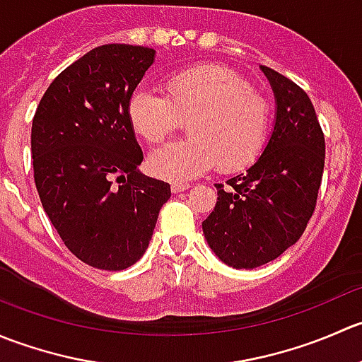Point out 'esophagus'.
<instances>
[{
	"instance_id": "34e87169",
	"label": "esophagus",
	"mask_w": 362,
	"mask_h": 362,
	"mask_svg": "<svg viewBox=\"0 0 362 362\" xmlns=\"http://www.w3.org/2000/svg\"><path fill=\"white\" fill-rule=\"evenodd\" d=\"M189 187H191V185H189V184H178V182H175V184H171V191H173L175 194H177V192L187 191Z\"/></svg>"
}]
</instances>
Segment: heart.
Instances as JSON below:
<instances>
[{"mask_svg": "<svg viewBox=\"0 0 362 362\" xmlns=\"http://www.w3.org/2000/svg\"><path fill=\"white\" fill-rule=\"evenodd\" d=\"M127 117L147 144H160L187 122L191 138L164 145L148 158L152 173L184 182L215 164L233 173L255 163L268 144L273 108L240 73L221 64H202L166 76L164 94L134 90Z\"/></svg>", "mask_w": 362, "mask_h": 362, "instance_id": "b5f03b06", "label": "heart"}]
</instances>
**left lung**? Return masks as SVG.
<instances>
[{
	"label": "left lung",
	"mask_w": 362,
	"mask_h": 362,
	"mask_svg": "<svg viewBox=\"0 0 362 362\" xmlns=\"http://www.w3.org/2000/svg\"><path fill=\"white\" fill-rule=\"evenodd\" d=\"M276 98L272 138L247 173L217 187L203 222L210 249L233 268H257L284 254L305 233L322 182L326 141L308 94L262 66Z\"/></svg>",
	"instance_id": "8db88e82"
}]
</instances>
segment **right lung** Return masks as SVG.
I'll return each instance as SVG.
<instances>
[{
    "label": "right lung",
    "instance_id": "right-lung-1",
    "mask_svg": "<svg viewBox=\"0 0 362 362\" xmlns=\"http://www.w3.org/2000/svg\"><path fill=\"white\" fill-rule=\"evenodd\" d=\"M154 49L108 43L59 73L31 127L43 210L75 257L98 269L129 268L147 250L170 184L136 170L144 152L127 101Z\"/></svg>",
    "mask_w": 362,
    "mask_h": 362
}]
</instances>
